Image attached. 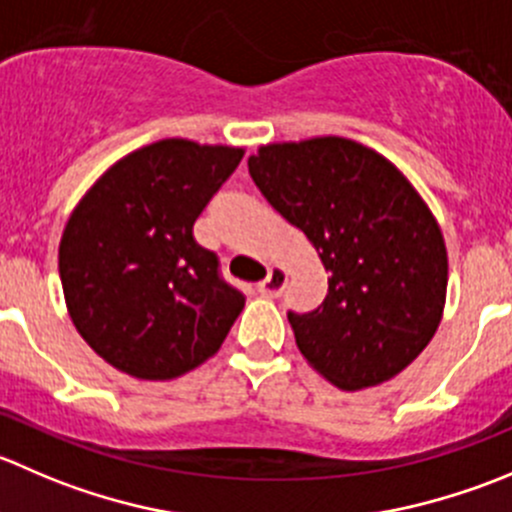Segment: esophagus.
<instances>
[{
  "instance_id": "34e87169",
  "label": "esophagus",
  "mask_w": 512,
  "mask_h": 512,
  "mask_svg": "<svg viewBox=\"0 0 512 512\" xmlns=\"http://www.w3.org/2000/svg\"><path fill=\"white\" fill-rule=\"evenodd\" d=\"M285 282H287L285 267H270V272H267L265 280L257 285V290H260V295L265 297H277L282 292V287H285Z\"/></svg>"
}]
</instances>
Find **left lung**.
<instances>
[{
  "label": "left lung",
  "instance_id": "1",
  "mask_svg": "<svg viewBox=\"0 0 512 512\" xmlns=\"http://www.w3.org/2000/svg\"><path fill=\"white\" fill-rule=\"evenodd\" d=\"M247 167L330 275L317 310L287 315L307 365L340 390L403 372L448 295V250L423 195L388 157L335 135L260 145Z\"/></svg>",
  "mask_w": 512,
  "mask_h": 512
}]
</instances>
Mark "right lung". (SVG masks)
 Listing matches in <instances>:
<instances>
[{
  "label": "right lung",
  "instance_id": "1",
  "mask_svg": "<svg viewBox=\"0 0 512 512\" xmlns=\"http://www.w3.org/2000/svg\"><path fill=\"white\" fill-rule=\"evenodd\" d=\"M245 147L170 137L99 175L59 240V277L89 347L137 380L167 382L210 360L245 297L192 237Z\"/></svg>",
  "mask_w": 512,
  "mask_h": 512
}]
</instances>
